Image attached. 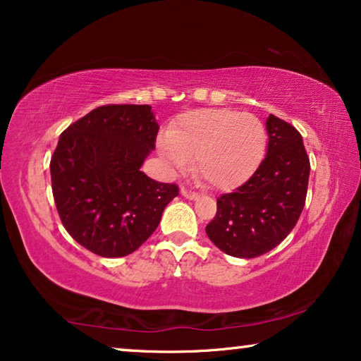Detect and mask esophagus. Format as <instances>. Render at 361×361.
<instances>
[{
    "label": "esophagus",
    "instance_id": "obj_1",
    "mask_svg": "<svg viewBox=\"0 0 361 361\" xmlns=\"http://www.w3.org/2000/svg\"><path fill=\"white\" fill-rule=\"evenodd\" d=\"M181 195L185 199H188V200H195V199H199V194L197 192H194V191H191V189H188V188H181Z\"/></svg>",
    "mask_w": 361,
    "mask_h": 361
}]
</instances>
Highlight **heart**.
Returning <instances> with one entry per match:
<instances>
[{
  "label": "heart",
  "mask_w": 361,
  "mask_h": 361,
  "mask_svg": "<svg viewBox=\"0 0 361 361\" xmlns=\"http://www.w3.org/2000/svg\"><path fill=\"white\" fill-rule=\"evenodd\" d=\"M262 122L232 109H194L181 114L157 142L159 154L176 172L195 169L207 185L232 191L252 178L266 152Z\"/></svg>",
  "instance_id": "obj_1"
}]
</instances>
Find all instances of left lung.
<instances>
[{"mask_svg":"<svg viewBox=\"0 0 361 361\" xmlns=\"http://www.w3.org/2000/svg\"><path fill=\"white\" fill-rule=\"evenodd\" d=\"M267 154L252 178L218 197L205 232L235 258H256L276 248L295 228L305 204L310 164L302 137L288 122L269 114Z\"/></svg>","mask_w":361,"mask_h":361,"instance_id":"obj_1","label":"left lung"}]
</instances>
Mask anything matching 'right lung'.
Instances as JSON below:
<instances>
[{"mask_svg":"<svg viewBox=\"0 0 361 361\" xmlns=\"http://www.w3.org/2000/svg\"><path fill=\"white\" fill-rule=\"evenodd\" d=\"M157 132L149 105H106L60 135L51 159L54 200L65 229L89 252L103 258L133 253L178 195L176 185L142 172Z\"/></svg>","mask_w":361,"mask_h":361,"instance_id":"right-lung-1","label":"right lung"}]
</instances>
